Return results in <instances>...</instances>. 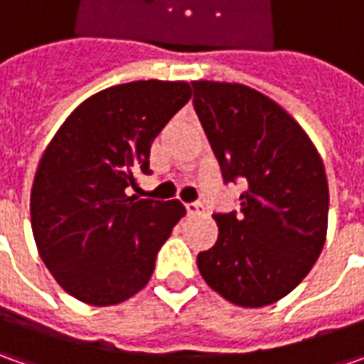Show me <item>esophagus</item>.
Here are the masks:
<instances>
[{"mask_svg": "<svg viewBox=\"0 0 364 364\" xmlns=\"http://www.w3.org/2000/svg\"><path fill=\"white\" fill-rule=\"evenodd\" d=\"M186 213H188V217H198V215L203 213V204L200 203L186 204Z\"/></svg>", "mask_w": 364, "mask_h": 364, "instance_id": "34e87169", "label": "esophagus"}]
</instances>
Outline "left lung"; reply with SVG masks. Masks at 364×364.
Segmentation results:
<instances>
[{"label":"left lung","mask_w":364,"mask_h":364,"mask_svg":"<svg viewBox=\"0 0 364 364\" xmlns=\"http://www.w3.org/2000/svg\"><path fill=\"white\" fill-rule=\"evenodd\" d=\"M194 109L229 182L243 178L235 215H213L218 239L198 253L203 279L225 300L261 308L310 273L328 229V180L301 125L263 92L194 80Z\"/></svg>","instance_id":"8db88e82"}]
</instances>
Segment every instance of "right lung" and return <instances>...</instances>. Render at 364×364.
Masks as SVG:
<instances>
[{
	"mask_svg": "<svg viewBox=\"0 0 364 364\" xmlns=\"http://www.w3.org/2000/svg\"><path fill=\"white\" fill-rule=\"evenodd\" d=\"M192 89L184 80H133L82 101L54 133L32 184L36 247L58 286L89 306L129 300L186 215L180 200L129 196L149 174V147Z\"/></svg>",
	"mask_w": 364,
	"mask_h": 364,
	"instance_id": "add662e5",
	"label": "right lung"
}]
</instances>
